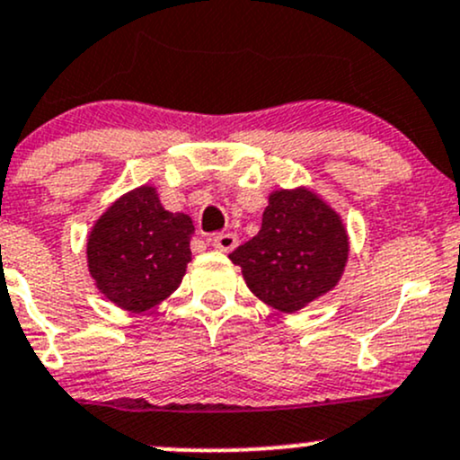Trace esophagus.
Returning a JSON list of instances; mask_svg holds the SVG:
<instances>
[{
    "label": "esophagus",
    "mask_w": 460,
    "mask_h": 460,
    "mask_svg": "<svg viewBox=\"0 0 460 460\" xmlns=\"http://www.w3.org/2000/svg\"><path fill=\"white\" fill-rule=\"evenodd\" d=\"M211 244H214L217 251H225V253H229V251H234L235 246H238V235L235 234H216L214 238H211Z\"/></svg>",
    "instance_id": "34e87169"
}]
</instances>
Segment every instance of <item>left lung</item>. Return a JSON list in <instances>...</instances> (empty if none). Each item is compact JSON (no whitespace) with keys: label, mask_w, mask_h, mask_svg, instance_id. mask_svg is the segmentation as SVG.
<instances>
[{"label":"left lung","mask_w":460,"mask_h":460,"mask_svg":"<svg viewBox=\"0 0 460 460\" xmlns=\"http://www.w3.org/2000/svg\"><path fill=\"white\" fill-rule=\"evenodd\" d=\"M348 255L341 214L315 190L299 185L269 193L262 229L229 260L255 297L279 313H297L340 284Z\"/></svg>","instance_id":"left-lung-1"}]
</instances>
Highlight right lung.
Listing matches in <instances>:
<instances>
[{
  "instance_id": "1",
  "label": "right lung",
  "mask_w": 460,
  "mask_h": 460,
  "mask_svg": "<svg viewBox=\"0 0 460 460\" xmlns=\"http://www.w3.org/2000/svg\"><path fill=\"white\" fill-rule=\"evenodd\" d=\"M191 217L167 211L154 185L125 191L88 234L92 282L114 306L149 311L181 287L191 262Z\"/></svg>"
}]
</instances>
